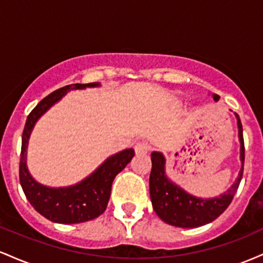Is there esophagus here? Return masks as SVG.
<instances>
[{
	"label": "esophagus",
	"instance_id": "1",
	"mask_svg": "<svg viewBox=\"0 0 263 263\" xmlns=\"http://www.w3.org/2000/svg\"><path fill=\"white\" fill-rule=\"evenodd\" d=\"M149 151V146L147 143H137L135 146L136 155H146Z\"/></svg>",
	"mask_w": 263,
	"mask_h": 263
}]
</instances>
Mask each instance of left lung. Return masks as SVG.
I'll return each mask as SVG.
<instances>
[{
	"mask_svg": "<svg viewBox=\"0 0 263 263\" xmlns=\"http://www.w3.org/2000/svg\"><path fill=\"white\" fill-rule=\"evenodd\" d=\"M213 99L214 101H219L220 96L213 93ZM235 117L237 120L238 141H240L241 168L234 184L219 197L204 199L189 194L182 186L168 178L165 173V157L163 156V153L157 151L151 153V159H152V171L149 176L151 201L156 214L163 221L177 228H199L219 218L230 205L242 178L243 161H245L242 125L236 112Z\"/></svg>",
	"mask_w": 263,
	"mask_h": 263,
	"instance_id": "obj_1",
	"label": "left lung"
}]
</instances>
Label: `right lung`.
<instances>
[{
  "label": "right lung",
  "instance_id": "right-lung-1",
  "mask_svg": "<svg viewBox=\"0 0 263 263\" xmlns=\"http://www.w3.org/2000/svg\"><path fill=\"white\" fill-rule=\"evenodd\" d=\"M100 83L74 84L55 90L44 98L28 115L22 136V149L20 162V180L27 199L31 205L45 219L58 224H79L100 216L106 210L111 194V185L115 177L121 172L134 158L132 148L108 157L79 183L69 186L43 185L29 173L27 167V148L34 125L53 106L62 100L71 90L98 87Z\"/></svg>",
  "mask_w": 263,
  "mask_h": 263
}]
</instances>
